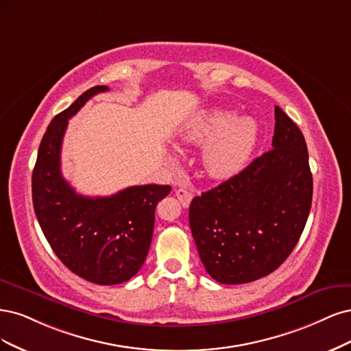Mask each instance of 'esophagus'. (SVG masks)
<instances>
[{
	"label": "esophagus",
	"instance_id": "34e87169",
	"mask_svg": "<svg viewBox=\"0 0 351 351\" xmlns=\"http://www.w3.org/2000/svg\"><path fill=\"white\" fill-rule=\"evenodd\" d=\"M176 197L180 201V204L184 207H188L191 204V199H192V191L186 189V188H179L176 189Z\"/></svg>",
	"mask_w": 351,
	"mask_h": 351
}]
</instances>
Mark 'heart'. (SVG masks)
I'll return each instance as SVG.
<instances>
[{
    "label": "heart",
    "mask_w": 351,
    "mask_h": 351,
    "mask_svg": "<svg viewBox=\"0 0 351 351\" xmlns=\"http://www.w3.org/2000/svg\"><path fill=\"white\" fill-rule=\"evenodd\" d=\"M179 138L186 144H206L202 162L207 173L228 179L239 173L255 149L258 125L250 117L236 118L230 110L199 112L185 122Z\"/></svg>",
    "instance_id": "b5f03b06"
}]
</instances>
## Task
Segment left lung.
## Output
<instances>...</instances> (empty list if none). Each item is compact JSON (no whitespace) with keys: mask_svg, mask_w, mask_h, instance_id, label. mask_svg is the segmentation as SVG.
I'll use <instances>...</instances> for the list:
<instances>
[{"mask_svg":"<svg viewBox=\"0 0 351 351\" xmlns=\"http://www.w3.org/2000/svg\"><path fill=\"white\" fill-rule=\"evenodd\" d=\"M312 189L306 141L276 106L273 149L191 201V232L210 277L243 285L277 269L299 242Z\"/></svg>","mask_w":351,"mask_h":351,"instance_id":"obj_1","label":"left lung"}]
</instances>
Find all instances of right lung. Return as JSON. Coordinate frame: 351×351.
Segmentation results:
<instances>
[{
  "label": "right lung",
  "instance_id": "right-lung-1",
  "mask_svg": "<svg viewBox=\"0 0 351 351\" xmlns=\"http://www.w3.org/2000/svg\"><path fill=\"white\" fill-rule=\"evenodd\" d=\"M108 86L88 88L56 115L45 132L32 175L40 229L55 255L74 274L101 286L128 281L143 267L154 211L171 185L128 186L110 197L78 195L61 173V145L69 119Z\"/></svg>",
  "mask_w": 351,
  "mask_h": 351
}]
</instances>
